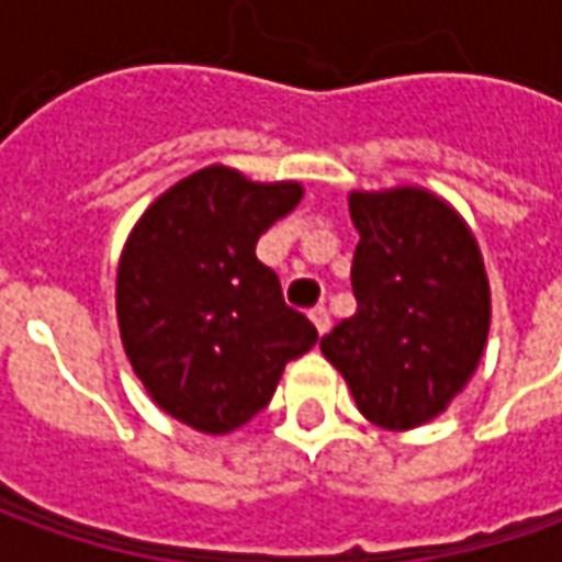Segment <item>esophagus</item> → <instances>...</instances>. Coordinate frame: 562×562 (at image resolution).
Wrapping results in <instances>:
<instances>
[{
	"mask_svg": "<svg viewBox=\"0 0 562 562\" xmlns=\"http://www.w3.org/2000/svg\"><path fill=\"white\" fill-rule=\"evenodd\" d=\"M310 318H313V325H315V331H318V335H322V337L328 335V328H331L328 310H322V306H318V310H313V313H310Z\"/></svg>",
	"mask_w": 562,
	"mask_h": 562,
	"instance_id": "1",
	"label": "esophagus"
}]
</instances>
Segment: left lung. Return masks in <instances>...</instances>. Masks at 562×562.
Listing matches in <instances>:
<instances>
[{
  "instance_id": "left-lung-1",
  "label": "left lung",
  "mask_w": 562,
  "mask_h": 562,
  "mask_svg": "<svg viewBox=\"0 0 562 562\" xmlns=\"http://www.w3.org/2000/svg\"><path fill=\"white\" fill-rule=\"evenodd\" d=\"M350 218L357 313L318 347L366 419L409 431L441 416L485 357V259L463 215L425 187L353 190Z\"/></svg>"
}]
</instances>
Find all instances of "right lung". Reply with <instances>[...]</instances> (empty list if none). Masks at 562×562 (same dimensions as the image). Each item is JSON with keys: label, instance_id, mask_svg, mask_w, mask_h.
<instances>
[{"label": "right lung", "instance_id": "1", "mask_svg": "<svg viewBox=\"0 0 562 562\" xmlns=\"http://www.w3.org/2000/svg\"><path fill=\"white\" fill-rule=\"evenodd\" d=\"M303 200L296 181H249L209 165L168 187L121 249L115 313L124 353L153 403L203 435L269 406L318 331L284 306L256 240Z\"/></svg>", "mask_w": 562, "mask_h": 562}]
</instances>
